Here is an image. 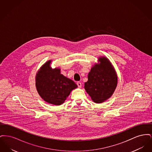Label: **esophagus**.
Listing matches in <instances>:
<instances>
[{"mask_svg":"<svg viewBox=\"0 0 152 152\" xmlns=\"http://www.w3.org/2000/svg\"><path fill=\"white\" fill-rule=\"evenodd\" d=\"M77 86H78L79 88H81V83L79 82V81L77 83Z\"/></svg>","mask_w":152,"mask_h":152,"instance_id":"obj_1","label":"esophagus"}]
</instances>
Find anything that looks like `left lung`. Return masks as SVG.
Returning a JSON list of instances; mask_svg holds the SVG:
<instances>
[{
  "label": "left lung",
  "instance_id": "left-lung-1",
  "mask_svg": "<svg viewBox=\"0 0 152 152\" xmlns=\"http://www.w3.org/2000/svg\"><path fill=\"white\" fill-rule=\"evenodd\" d=\"M99 61V65L95 64L91 68L84 86L86 92L96 103H101L110 97L117 84L116 71L108 58L102 57Z\"/></svg>",
  "mask_w": 152,
  "mask_h": 152
}]
</instances>
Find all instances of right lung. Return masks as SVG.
Masks as SVG:
<instances>
[{
    "label": "right lung",
    "mask_w": 152,
    "mask_h": 152,
    "mask_svg": "<svg viewBox=\"0 0 152 152\" xmlns=\"http://www.w3.org/2000/svg\"><path fill=\"white\" fill-rule=\"evenodd\" d=\"M51 60L44 64L36 75L37 91L44 101L56 105L62 104L73 89L77 87L72 81L60 73V69H52Z\"/></svg>",
    "instance_id": "add662e5"
}]
</instances>
